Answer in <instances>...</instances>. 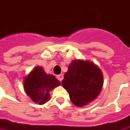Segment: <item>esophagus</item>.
<instances>
[{
    "instance_id": "obj_1",
    "label": "esophagus",
    "mask_w": 130,
    "mask_h": 130,
    "mask_svg": "<svg viewBox=\"0 0 130 130\" xmlns=\"http://www.w3.org/2000/svg\"><path fill=\"white\" fill-rule=\"evenodd\" d=\"M57 78H58V79L59 81L61 82V81L63 79V75H62V74H59V75L57 76Z\"/></svg>"
}]
</instances>
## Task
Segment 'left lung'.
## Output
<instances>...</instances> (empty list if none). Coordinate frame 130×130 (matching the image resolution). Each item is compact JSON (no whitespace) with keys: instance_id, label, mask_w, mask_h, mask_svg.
<instances>
[{"instance_id":"obj_1","label":"left lung","mask_w":130,"mask_h":130,"mask_svg":"<svg viewBox=\"0 0 130 130\" xmlns=\"http://www.w3.org/2000/svg\"><path fill=\"white\" fill-rule=\"evenodd\" d=\"M103 84L101 69L93 62L83 60H72L62 81L72 102L78 107L87 106L96 99Z\"/></svg>"}]
</instances>
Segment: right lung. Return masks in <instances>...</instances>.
Instances as JSON below:
<instances>
[{
  "instance_id": "right-lung-1",
  "label": "right lung",
  "mask_w": 130,
  "mask_h": 130,
  "mask_svg": "<svg viewBox=\"0 0 130 130\" xmlns=\"http://www.w3.org/2000/svg\"><path fill=\"white\" fill-rule=\"evenodd\" d=\"M60 85L56 77L46 74L42 67L37 66L24 77L23 86L28 96L34 103L42 105L50 99L51 91Z\"/></svg>"
}]
</instances>
